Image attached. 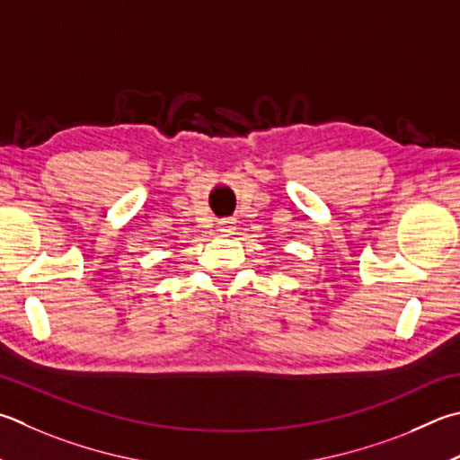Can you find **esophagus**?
Wrapping results in <instances>:
<instances>
[{
    "mask_svg": "<svg viewBox=\"0 0 460 460\" xmlns=\"http://www.w3.org/2000/svg\"><path fill=\"white\" fill-rule=\"evenodd\" d=\"M217 231H219L221 235H233V233L237 231V225H235V221H221L219 225H217Z\"/></svg>",
    "mask_w": 460,
    "mask_h": 460,
    "instance_id": "obj_1",
    "label": "esophagus"
}]
</instances>
